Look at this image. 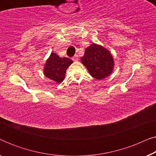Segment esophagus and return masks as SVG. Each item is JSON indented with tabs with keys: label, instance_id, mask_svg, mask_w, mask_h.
I'll list each match as a JSON object with an SVG mask.
<instances>
[{
	"label": "esophagus",
	"instance_id": "34e87169",
	"mask_svg": "<svg viewBox=\"0 0 156 156\" xmlns=\"http://www.w3.org/2000/svg\"><path fill=\"white\" fill-rule=\"evenodd\" d=\"M72 60H73V61H74V62H76V61H77L78 60V55H74V56L73 57H72Z\"/></svg>",
	"mask_w": 156,
	"mask_h": 156
}]
</instances>
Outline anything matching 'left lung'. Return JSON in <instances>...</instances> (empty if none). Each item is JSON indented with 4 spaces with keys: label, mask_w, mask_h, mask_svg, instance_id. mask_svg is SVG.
Returning a JSON list of instances; mask_svg holds the SVG:
<instances>
[{
    "label": "left lung",
    "mask_w": 156,
    "mask_h": 156,
    "mask_svg": "<svg viewBox=\"0 0 156 156\" xmlns=\"http://www.w3.org/2000/svg\"><path fill=\"white\" fill-rule=\"evenodd\" d=\"M81 62L92 77L100 80L112 73L114 67L113 56L107 49L95 43L86 49Z\"/></svg>",
    "instance_id": "left-lung-1"
}]
</instances>
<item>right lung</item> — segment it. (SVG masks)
<instances>
[{
    "label": "right lung",
    "instance_id": "add662e5",
    "mask_svg": "<svg viewBox=\"0 0 156 156\" xmlns=\"http://www.w3.org/2000/svg\"><path fill=\"white\" fill-rule=\"evenodd\" d=\"M72 62V59L62 58L56 53L52 52L44 65V76L55 82L61 83L65 80L66 70Z\"/></svg>",
    "mask_w": 156,
    "mask_h": 156
}]
</instances>
